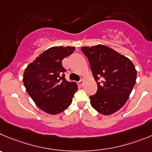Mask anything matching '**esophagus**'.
<instances>
[{
    "label": "esophagus",
    "mask_w": 152,
    "mask_h": 152,
    "mask_svg": "<svg viewBox=\"0 0 152 152\" xmlns=\"http://www.w3.org/2000/svg\"><path fill=\"white\" fill-rule=\"evenodd\" d=\"M83 83H84V80H83V79H81L80 81L77 82V84H78L79 86H83Z\"/></svg>",
    "instance_id": "34e87169"
}]
</instances>
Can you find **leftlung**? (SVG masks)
<instances>
[{"mask_svg": "<svg viewBox=\"0 0 152 152\" xmlns=\"http://www.w3.org/2000/svg\"><path fill=\"white\" fill-rule=\"evenodd\" d=\"M81 50L98 85L96 93L89 96L91 105L103 115L114 113L126 103L135 85V66L128 57L106 45L82 47Z\"/></svg>", "mask_w": 152, "mask_h": 152, "instance_id": "obj_1", "label": "left lung"}]
</instances>
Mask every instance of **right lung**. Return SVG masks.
<instances>
[{
  "instance_id": "obj_1",
  "label": "right lung",
  "mask_w": 152,
  "mask_h": 152,
  "mask_svg": "<svg viewBox=\"0 0 152 152\" xmlns=\"http://www.w3.org/2000/svg\"><path fill=\"white\" fill-rule=\"evenodd\" d=\"M75 47L54 46L45 50L27 66L23 83L39 108L55 115L67 109L77 90L75 82L65 78L62 60L72 54Z\"/></svg>"
}]
</instances>
